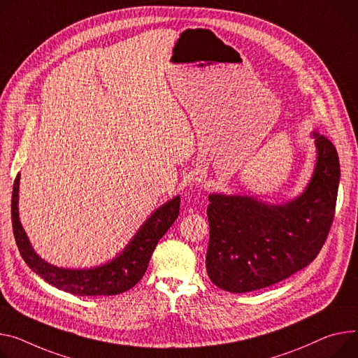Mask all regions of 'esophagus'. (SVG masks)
<instances>
[{
	"instance_id": "esophagus-1",
	"label": "esophagus",
	"mask_w": 358,
	"mask_h": 358,
	"mask_svg": "<svg viewBox=\"0 0 358 358\" xmlns=\"http://www.w3.org/2000/svg\"><path fill=\"white\" fill-rule=\"evenodd\" d=\"M196 182H198L199 185H202V183L205 182V176H203V175H199V176L196 178Z\"/></svg>"
}]
</instances>
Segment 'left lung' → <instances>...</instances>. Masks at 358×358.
Returning a JSON list of instances; mask_svg holds the SVG:
<instances>
[{
  "label": "left lung",
  "mask_w": 358,
  "mask_h": 358,
  "mask_svg": "<svg viewBox=\"0 0 358 358\" xmlns=\"http://www.w3.org/2000/svg\"><path fill=\"white\" fill-rule=\"evenodd\" d=\"M313 137L314 172L296 198L269 203L251 195H209L206 271L216 287L235 294L266 288L318 255L334 219L340 160L325 136Z\"/></svg>",
  "instance_id": "obj_1"
}]
</instances>
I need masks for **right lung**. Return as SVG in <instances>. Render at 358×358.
<instances>
[{"label": "right lung", "instance_id": "add662e5", "mask_svg": "<svg viewBox=\"0 0 358 358\" xmlns=\"http://www.w3.org/2000/svg\"><path fill=\"white\" fill-rule=\"evenodd\" d=\"M20 173L13 186L11 219L18 251L36 273L66 292L81 296L117 295L133 288L145 275L159 239L168 232L179 215L180 196L176 195L150 213L146 222L112 261L93 268H63L44 261L33 248L18 215Z\"/></svg>", "mask_w": 358, "mask_h": 358}]
</instances>
